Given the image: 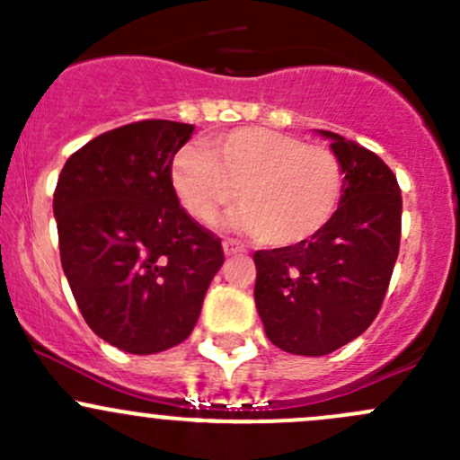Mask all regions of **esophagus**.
I'll use <instances>...</instances> for the list:
<instances>
[{
    "label": "esophagus",
    "mask_w": 460,
    "mask_h": 460,
    "mask_svg": "<svg viewBox=\"0 0 460 460\" xmlns=\"http://www.w3.org/2000/svg\"><path fill=\"white\" fill-rule=\"evenodd\" d=\"M222 249H225L226 256H240V253H244V247L238 243V240L234 238H226L225 243H222Z\"/></svg>",
    "instance_id": "esophagus-1"
}]
</instances>
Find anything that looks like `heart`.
<instances>
[{
  "label": "heart",
  "instance_id": "obj_1",
  "mask_svg": "<svg viewBox=\"0 0 460 460\" xmlns=\"http://www.w3.org/2000/svg\"><path fill=\"white\" fill-rule=\"evenodd\" d=\"M171 187L184 211L211 225L231 200V225L269 247L309 243L333 220L347 173L327 146L262 127L217 133L171 160Z\"/></svg>",
  "mask_w": 460,
  "mask_h": 460
}]
</instances>
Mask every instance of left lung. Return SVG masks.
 <instances>
[{"label":"left lung","mask_w":460,"mask_h":460,"mask_svg":"<svg viewBox=\"0 0 460 460\" xmlns=\"http://www.w3.org/2000/svg\"><path fill=\"white\" fill-rule=\"evenodd\" d=\"M320 133L345 164L341 208L309 243L253 253V296L267 338L298 356L332 354L374 323L401 247L396 175L360 144Z\"/></svg>","instance_id":"obj_1"}]
</instances>
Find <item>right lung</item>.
I'll list each match as a JSON object with an SVG mask.
<instances>
[{
  "mask_svg": "<svg viewBox=\"0 0 460 460\" xmlns=\"http://www.w3.org/2000/svg\"><path fill=\"white\" fill-rule=\"evenodd\" d=\"M193 124L142 119L73 153L53 196L59 258L86 324L118 349L157 354L187 341L225 262L171 187Z\"/></svg>",
  "mask_w": 460,
  "mask_h": 460,
  "instance_id": "1",
  "label": "right lung"
}]
</instances>
